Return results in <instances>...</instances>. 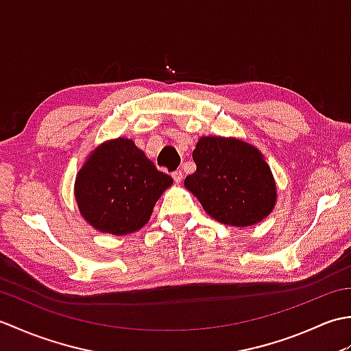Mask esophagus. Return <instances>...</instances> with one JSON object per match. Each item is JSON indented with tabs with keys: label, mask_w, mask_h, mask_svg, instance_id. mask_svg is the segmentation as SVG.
I'll use <instances>...</instances> for the list:
<instances>
[{
	"label": "esophagus",
	"mask_w": 351,
	"mask_h": 351,
	"mask_svg": "<svg viewBox=\"0 0 351 351\" xmlns=\"http://www.w3.org/2000/svg\"><path fill=\"white\" fill-rule=\"evenodd\" d=\"M171 178H173V181H175V182H181V181H182V178H184V175H182V171H181V170H175L173 173H171Z\"/></svg>",
	"instance_id": "esophagus-1"
}]
</instances>
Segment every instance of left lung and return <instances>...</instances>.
<instances>
[{"label": "left lung", "mask_w": 351, "mask_h": 351, "mask_svg": "<svg viewBox=\"0 0 351 351\" xmlns=\"http://www.w3.org/2000/svg\"><path fill=\"white\" fill-rule=\"evenodd\" d=\"M196 171L184 185L223 225L250 226L271 213L276 185L258 149L235 138L202 137L193 151Z\"/></svg>", "instance_id": "8db88e82"}]
</instances>
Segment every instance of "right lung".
Segmentation results:
<instances>
[{
    "label": "right lung",
    "mask_w": 351,
    "mask_h": 351,
    "mask_svg": "<svg viewBox=\"0 0 351 351\" xmlns=\"http://www.w3.org/2000/svg\"><path fill=\"white\" fill-rule=\"evenodd\" d=\"M171 182L132 140L117 138L95 149L81 167L75 197L83 217L95 229L125 235L146 225L155 202Z\"/></svg>",
    "instance_id": "right-lung-1"
}]
</instances>
